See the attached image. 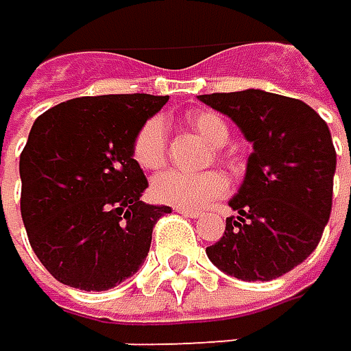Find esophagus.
Returning <instances> with one entry per match:
<instances>
[{
    "label": "esophagus",
    "instance_id": "1",
    "mask_svg": "<svg viewBox=\"0 0 351 351\" xmlns=\"http://www.w3.org/2000/svg\"><path fill=\"white\" fill-rule=\"evenodd\" d=\"M176 210H178L180 215H184V217H192V219L202 217V210H196V208H180V206H176Z\"/></svg>",
    "mask_w": 351,
    "mask_h": 351
}]
</instances>
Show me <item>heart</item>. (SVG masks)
Masks as SVG:
<instances>
[{"label":"heart","instance_id":"b5f03b06","mask_svg":"<svg viewBox=\"0 0 351 351\" xmlns=\"http://www.w3.org/2000/svg\"><path fill=\"white\" fill-rule=\"evenodd\" d=\"M188 125L213 147H223L230 138V128L210 111H196L186 117ZM132 157L143 169H159L167 157V128L163 117L155 115L147 119L132 141ZM230 188L228 178L221 171H163L151 184V194L157 202L180 206V208H200L210 200L223 196Z\"/></svg>","mask_w":351,"mask_h":351}]
</instances>
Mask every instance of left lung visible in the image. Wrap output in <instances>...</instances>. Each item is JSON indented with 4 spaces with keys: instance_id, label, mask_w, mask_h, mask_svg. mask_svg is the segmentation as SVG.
Returning a JSON list of instances; mask_svg holds the SVG:
<instances>
[{
    "instance_id": "obj_1",
    "label": "left lung",
    "mask_w": 351,
    "mask_h": 351,
    "mask_svg": "<svg viewBox=\"0 0 351 351\" xmlns=\"http://www.w3.org/2000/svg\"><path fill=\"white\" fill-rule=\"evenodd\" d=\"M232 117L252 153L230 206L223 238L206 256L242 281H271L308 258L333 204L335 147L325 119L306 103L248 88L198 97Z\"/></svg>"
}]
</instances>
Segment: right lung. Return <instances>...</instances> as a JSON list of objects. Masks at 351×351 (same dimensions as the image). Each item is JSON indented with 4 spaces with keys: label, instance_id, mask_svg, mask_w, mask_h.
<instances>
[{
    "label": "right lung",
    "instance_id": "right-lung-1",
    "mask_svg": "<svg viewBox=\"0 0 351 351\" xmlns=\"http://www.w3.org/2000/svg\"><path fill=\"white\" fill-rule=\"evenodd\" d=\"M167 99L78 97L34 119L20 155V213L34 254L60 283L105 291L145 263L153 228L171 208L141 200L149 182L132 141Z\"/></svg>",
    "mask_w": 351,
    "mask_h": 351
}]
</instances>
